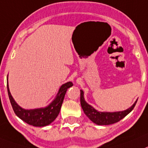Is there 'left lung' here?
I'll use <instances>...</instances> for the list:
<instances>
[{
    "instance_id": "1",
    "label": "left lung",
    "mask_w": 148,
    "mask_h": 148,
    "mask_svg": "<svg viewBox=\"0 0 148 148\" xmlns=\"http://www.w3.org/2000/svg\"><path fill=\"white\" fill-rule=\"evenodd\" d=\"M136 102L130 108L124 110V111L115 112H98L95 110L92 106L88 105L85 101L84 97H83V92L80 90V103H81L83 112L90 120L98 125H110V124L119 122L133 110V108L136 104Z\"/></svg>"
}]
</instances>
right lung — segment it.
Segmentation results:
<instances>
[{
	"label": "right lung",
	"instance_id": "right-lung-1",
	"mask_svg": "<svg viewBox=\"0 0 148 148\" xmlns=\"http://www.w3.org/2000/svg\"><path fill=\"white\" fill-rule=\"evenodd\" d=\"M73 86L71 82H68L60 87L56 98L45 108L27 110L22 109L15 103L10 94L7 83V91L10 103L15 115L24 122L34 127H45L52 123L58 116L68 88Z\"/></svg>",
	"mask_w": 148,
	"mask_h": 148
}]
</instances>
